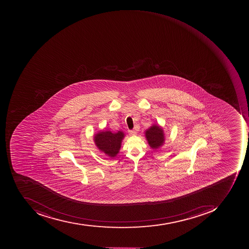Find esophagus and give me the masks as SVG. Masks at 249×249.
<instances>
[{"label": "esophagus", "mask_w": 249, "mask_h": 249, "mask_svg": "<svg viewBox=\"0 0 249 249\" xmlns=\"http://www.w3.org/2000/svg\"><path fill=\"white\" fill-rule=\"evenodd\" d=\"M128 133L131 135H135L137 134L136 131L135 130H129L128 131Z\"/></svg>", "instance_id": "esophagus-1"}]
</instances>
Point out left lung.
<instances>
[{
	"label": "left lung",
	"mask_w": 249,
	"mask_h": 249,
	"mask_svg": "<svg viewBox=\"0 0 249 249\" xmlns=\"http://www.w3.org/2000/svg\"><path fill=\"white\" fill-rule=\"evenodd\" d=\"M145 136L148 143L153 149H159L164 143V132L160 125H153L146 129Z\"/></svg>",
	"instance_id": "left-lung-1"
}]
</instances>
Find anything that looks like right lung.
<instances>
[{"label": "right lung", "mask_w": 249, "mask_h": 249, "mask_svg": "<svg viewBox=\"0 0 249 249\" xmlns=\"http://www.w3.org/2000/svg\"><path fill=\"white\" fill-rule=\"evenodd\" d=\"M124 138V133L121 131L117 132L102 131L95 135L94 142L99 150L109 157L114 158L120 151Z\"/></svg>", "instance_id": "add662e5"}]
</instances>
